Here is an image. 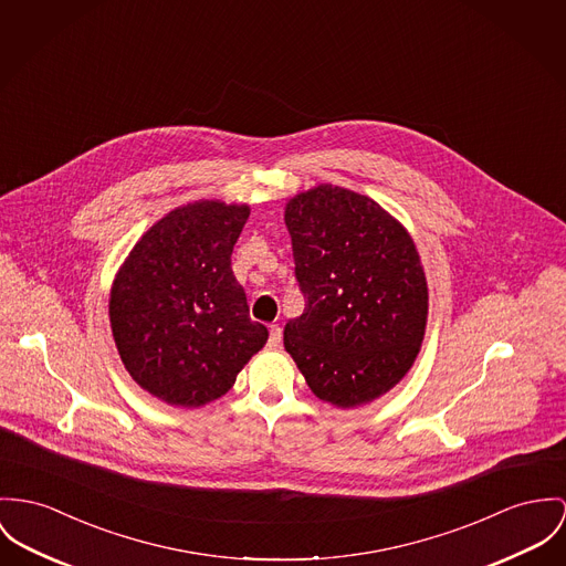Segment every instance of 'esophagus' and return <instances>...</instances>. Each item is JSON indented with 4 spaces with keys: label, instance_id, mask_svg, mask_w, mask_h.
Masks as SVG:
<instances>
[{
    "label": "esophagus",
    "instance_id": "obj_1",
    "mask_svg": "<svg viewBox=\"0 0 566 566\" xmlns=\"http://www.w3.org/2000/svg\"><path fill=\"white\" fill-rule=\"evenodd\" d=\"M282 343V329L280 325H271L269 327V348H280Z\"/></svg>",
    "mask_w": 566,
    "mask_h": 566
}]
</instances>
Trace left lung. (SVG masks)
Wrapping results in <instances>:
<instances>
[{
    "label": "left lung",
    "instance_id": "left-lung-1",
    "mask_svg": "<svg viewBox=\"0 0 566 566\" xmlns=\"http://www.w3.org/2000/svg\"><path fill=\"white\" fill-rule=\"evenodd\" d=\"M284 221L305 300L284 347L321 400L366 405L407 375L424 338L429 289L413 239L373 198L334 185L297 193Z\"/></svg>",
    "mask_w": 566,
    "mask_h": 566
}]
</instances>
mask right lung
<instances>
[{
  "instance_id": "1",
  "label": "right lung",
  "mask_w": 566,
  "mask_h": 566,
  "mask_svg": "<svg viewBox=\"0 0 566 566\" xmlns=\"http://www.w3.org/2000/svg\"><path fill=\"white\" fill-rule=\"evenodd\" d=\"M248 218V205L178 207L135 243L114 280L109 323L120 359L168 405L191 409L223 396L269 338L230 266Z\"/></svg>"
}]
</instances>
